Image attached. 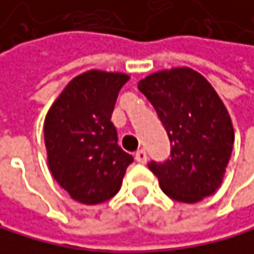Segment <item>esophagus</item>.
I'll return each mask as SVG.
<instances>
[{
	"instance_id": "obj_1",
	"label": "esophagus",
	"mask_w": 254,
	"mask_h": 254,
	"mask_svg": "<svg viewBox=\"0 0 254 254\" xmlns=\"http://www.w3.org/2000/svg\"><path fill=\"white\" fill-rule=\"evenodd\" d=\"M134 159H136L139 163H145V162H147V153H145V150H137V151L134 153Z\"/></svg>"
}]
</instances>
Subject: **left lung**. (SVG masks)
I'll list each match as a JSON object with an SVG mask.
<instances>
[{
    "label": "left lung",
    "mask_w": 254,
    "mask_h": 254,
    "mask_svg": "<svg viewBox=\"0 0 254 254\" xmlns=\"http://www.w3.org/2000/svg\"><path fill=\"white\" fill-rule=\"evenodd\" d=\"M156 109L171 142V159L151 162L162 191L182 203H197L220 188L235 131L229 112L212 84L182 66L153 72L137 83Z\"/></svg>",
    "instance_id": "obj_1"
}]
</instances>
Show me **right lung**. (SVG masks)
I'll use <instances>...</instances> for the list:
<instances>
[{"label":"right lung","instance_id":"add662e5","mask_svg":"<svg viewBox=\"0 0 254 254\" xmlns=\"http://www.w3.org/2000/svg\"><path fill=\"white\" fill-rule=\"evenodd\" d=\"M124 72L91 69L74 77L50 107L44 136L48 168L56 182L83 204L115 195L133 156L118 145L110 121Z\"/></svg>","mask_w":254,"mask_h":254}]
</instances>
